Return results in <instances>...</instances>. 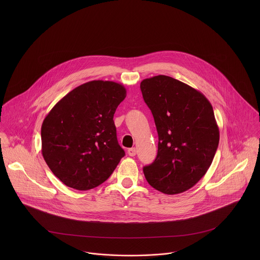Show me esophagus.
Instances as JSON below:
<instances>
[{"label": "esophagus", "instance_id": "obj_1", "mask_svg": "<svg viewBox=\"0 0 260 260\" xmlns=\"http://www.w3.org/2000/svg\"><path fill=\"white\" fill-rule=\"evenodd\" d=\"M127 152H128V155H129V156H135L137 151H136V148H129Z\"/></svg>", "mask_w": 260, "mask_h": 260}]
</instances>
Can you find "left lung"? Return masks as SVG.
Returning <instances> with one entry per match:
<instances>
[{"instance_id":"8db88e82","label":"left lung","mask_w":260,"mask_h":260,"mask_svg":"<svg viewBox=\"0 0 260 260\" xmlns=\"http://www.w3.org/2000/svg\"><path fill=\"white\" fill-rule=\"evenodd\" d=\"M154 117L158 152L143 172L156 190L174 195L195 185L210 167L219 143L212 105L198 90L158 75L140 84Z\"/></svg>"}]
</instances>
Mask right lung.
Returning <instances> with one entry per match:
<instances>
[{
	"instance_id": "1",
	"label": "right lung",
	"mask_w": 260,
	"mask_h": 260,
	"mask_svg": "<svg viewBox=\"0 0 260 260\" xmlns=\"http://www.w3.org/2000/svg\"><path fill=\"white\" fill-rule=\"evenodd\" d=\"M125 97L122 84L94 80L69 92L45 117L42 155L65 185L89 190L110 177L125 155L113 120Z\"/></svg>"
}]
</instances>
